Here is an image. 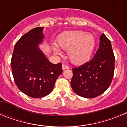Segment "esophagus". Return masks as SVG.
I'll return each instance as SVG.
<instances>
[{
  "label": "esophagus",
  "instance_id": "esophagus-1",
  "mask_svg": "<svg viewBox=\"0 0 127 127\" xmlns=\"http://www.w3.org/2000/svg\"><path fill=\"white\" fill-rule=\"evenodd\" d=\"M62 70H65V69H68L69 68V66L66 65L65 64H62Z\"/></svg>",
  "mask_w": 127,
  "mask_h": 127
}]
</instances>
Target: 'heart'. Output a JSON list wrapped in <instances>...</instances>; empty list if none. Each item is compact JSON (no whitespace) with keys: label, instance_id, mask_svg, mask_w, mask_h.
<instances>
[{"label":"heart","instance_id":"1","mask_svg":"<svg viewBox=\"0 0 127 127\" xmlns=\"http://www.w3.org/2000/svg\"><path fill=\"white\" fill-rule=\"evenodd\" d=\"M57 44L63 50H68V57L72 63L81 64L90 58L96 41L92 33L83 31H69L58 38ZM55 44L52 46L55 53L60 55L62 51Z\"/></svg>","mask_w":127,"mask_h":127}]
</instances>
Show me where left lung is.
Listing matches in <instances>:
<instances>
[{"label":"left lung","mask_w":127,"mask_h":127,"mask_svg":"<svg viewBox=\"0 0 127 127\" xmlns=\"http://www.w3.org/2000/svg\"><path fill=\"white\" fill-rule=\"evenodd\" d=\"M114 61L111 41L102 33L99 48L92 59L72 69L70 85L74 92L85 98H94L103 94L113 79Z\"/></svg>","instance_id":"obj_1"}]
</instances>
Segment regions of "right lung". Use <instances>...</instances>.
Masks as SVG:
<instances>
[{"label": "right lung", "instance_id": "obj_1", "mask_svg": "<svg viewBox=\"0 0 127 127\" xmlns=\"http://www.w3.org/2000/svg\"><path fill=\"white\" fill-rule=\"evenodd\" d=\"M43 29L36 27L23 35L16 43L11 58L16 85L21 92L32 98L50 94L62 73L61 63L50 62L39 48L44 39Z\"/></svg>", "mask_w": 127, "mask_h": 127}]
</instances>
